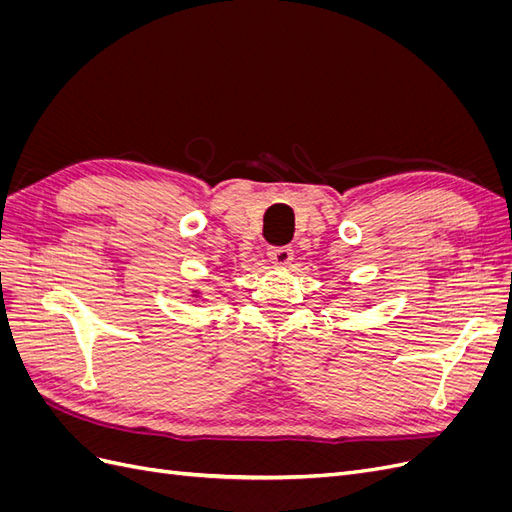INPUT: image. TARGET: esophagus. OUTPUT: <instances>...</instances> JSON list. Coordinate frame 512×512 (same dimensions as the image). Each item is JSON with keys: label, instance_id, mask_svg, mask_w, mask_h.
Instances as JSON below:
<instances>
[{"label": "esophagus", "instance_id": "obj_1", "mask_svg": "<svg viewBox=\"0 0 512 512\" xmlns=\"http://www.w3.org/2000/svg\"><path fill=\"white\" fill-rule=\"evenodd\" d=\"M267 256L271 260V265L286 267V265H290V260H292V250H290V247H271Z\"/></svg>", "mask_w": 512, "mask_h": 512}]
</instances>
